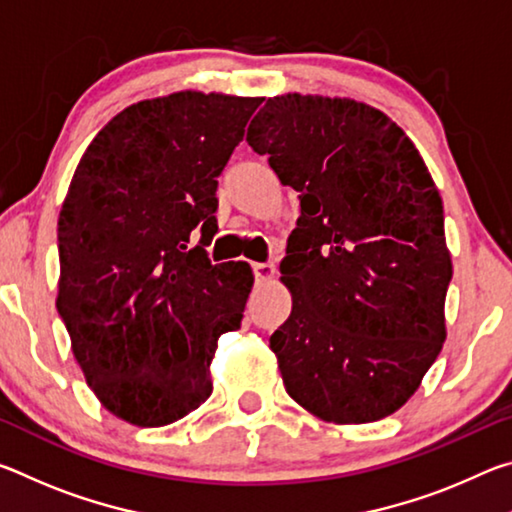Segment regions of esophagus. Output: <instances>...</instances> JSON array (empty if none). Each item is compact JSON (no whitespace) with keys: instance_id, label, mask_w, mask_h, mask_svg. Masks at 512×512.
I'll return each instance as SVG.
<instances>
[{"instance_id":"34e87169","label":"esophagus","mask_w":512,"mask_h":512,"mask_svg":"<svg viewBox=\"0 0 512 512\" xmlns=\"http://www.w3.org/2000/svg\"><path fill=\"white\" fill-rule=\"evenodd\" d=\"M253 273L257 280H271L275 275V266L273 264H253Z\"/></svg>"}]
</instances>
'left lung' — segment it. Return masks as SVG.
<instances>
[{"label": "left lung", "instance_id": "obj_1", "mask_svg": "<svg viewBox=\"0 0 512 512\" xmlns=\"http://www.w3.org/2000/svg\"><path fill=\"white\" fill-rule=\"evenodd\" d=\"M246 142L300 192L280 264L293 307L271 336L284 388L325 422L386 418L447 336L452 257L427 164L381 110L298 92L268 99Z\"/></svg>", "mask_w": 512, "mask_h": 512}]
</instances>
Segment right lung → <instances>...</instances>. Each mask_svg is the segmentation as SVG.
<instances>
[{"instance_id": "1", "label": "right lung", "mask_w": 512, "mask_h": 512, "mask_svg": "<svg viewBox=\"0 0 512 512\" xmlns=\"http://www.w3.org/2000/svg\"><path fill=\"white\" fill-rule=\"evenodd\" d=\"M259 103L192 90L133 103L97 133L67 189L56 307L88 386L135 427L198 409L216 341L244 318L253 271L214 266L205 246L216 178Z\"/></svg>"}]
</instances>
